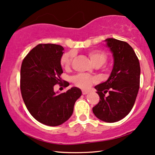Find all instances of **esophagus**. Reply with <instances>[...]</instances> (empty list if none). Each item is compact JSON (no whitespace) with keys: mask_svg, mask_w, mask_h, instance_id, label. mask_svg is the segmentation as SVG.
I'll return each mask as SVG.
<instances>
[{"mask_svg":"<svg viewBox=\"0 0 155 155\" xmlns=\"http://www.w3.org/2000/svg\"><path fill=\"white\" fill-rule=\"evenodd\" d=\"M87 93H88V91H85V90H83V91H82V94H86Z\"/></svg>","mask_w":155,"mask_h":155,"instance_id":"34e87169","label":"esophagus"}]
</instances>
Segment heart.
<instances>
[{
	"instance_id": "1",
	"label": "heart",
	"mask_w": 155,
	"mask_h": 155,
	"mask_svg": "<svg viewBox=\"0 0 155 155\" xmlns=\"http://www.w3.org/2000/svg\"><path fill=\"white\" fill-rule=\"evenodd\" d=\"M88 55L91 60L92 64L95 67H100L106 63L107 60V55L105 52L100 50H92L88 52ZM74 57V53L69 51L62 55L61 58V64L64 69H68L70 67L71 62ZM74 84L81 88H87L95 81L94 77L85 73H80L74 76L71 78Z\"/></svg>"
}]
</instances>
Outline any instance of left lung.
<instances>
[{"mask_svg":"<svg viewBox=\"0 0 155 155\" xmlns=\"http://www.w3.org/2000/svg\"><path fill=\"white\" fill-rule=\"evenodd\" d=\"M114 57V67L105 82L94 87L100 100L92 108L95 116L106 122L124 118L132 109L140 86V68L134 51L126 41L104 40ZM109 92V95L105 94Z\"/></svg>","mask_w":155,"mask_h":155,"instance_id":"8db88e82","label":"left lung"}]
</instances>
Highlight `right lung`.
Returning <instances> with one entry per match:
<instances>
[{
	"instance_id": "add662e5",
	"label": "right lung",
	"mask_w": 155,
	"mask_h": 155,
	"mask_svg": "<svg viewBox=\"0 0 155 155\" xmlns=\"http://www.w3.org/2000/svg\"><path fill=\"white\" fill-rule=\"evenodd\" d=\"M63 50L61 45L40 44L24 58L21 68L20 88L25 105L35 119L48 126L68 120L82 93L77 87L63 93L54 91V85L62 81Z\"/></svg>"
}]
</instances>
